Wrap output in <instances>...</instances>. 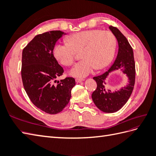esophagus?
<instances>
[{"label":"esophagus","mask_w":156,"mask_h":156,"mask_svg":"<svg viewBox=\"0 0 156 156\" xmlns=\"http://www.w3.org/2000/svg\"><path fill=\"white\" fill-rule=\"evenodd\" d=\"M76 83H80V82L84 81V79H81V78H76Z\"/></svg>","instance_id":"obj_1"}]
</instances>
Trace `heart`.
I'll return each instance as SVG.
<instances>
[{
	"label": "heart",
	"instance_id": "obj_1",
	"mask_svg": "<svg viewBox=\"0 0 156 156\" xmlns=\"http://www.w3.org/2000/svg\"><path fill=\"white\" fill-rule=\"evenodd\" d=\"M68 43H56L53 53L62 64L71 66L75 60L76 51H81L83 59L73 67L69 74L84 78L97 68L100 69L109 64L114 57L117 40L109 31L91 29L76 33L68 37Z\"/></svg>",
	"mask_w": 156,
	"mask_h": 156
}]
</instances>
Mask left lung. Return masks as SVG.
Wrapping results in <instances>:
<instances>
[{
    "label": "left lung",
    "mask_w": 156,
    "mask_h": 156,
    "mask_svg": "<svg viewBox=\"0 0 156 156\" xmlns=\"http://www.w3.org/2000/svg\"><path fill=\"white\" fill-rule=\"evenodd\" d=\"M109 29L115 36L119 45L118 54L113 64L107 72L93 78L97 84L92 92V98L97 108L102 112L111 113L123 107L133 92L135 80V64L133 51L127 38L117 27L109 26ZM120 69L128 78L127 85L119 91L112 92L107 88L106 78L111 72Z\"/></svg>",
    "instance_id": "8db88e82"
}]
</instances>
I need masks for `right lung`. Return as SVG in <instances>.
Masks as SVG:
<instances>
[{
    "mask_svg": "<svg viewBox=\"0 0 156 156\" xmlns=\"http://www.w3.org/2000/svg\"><path fill=\"white\" fill-rule=\"evenodd\" d=\"M66 33L51 31L36 35L23 49L21 77L23 87L35 106L49 114H57L71 98L75 80L66 78L54 82L64 73L53 53L56 42Z\"/></svg>",
    "mask_w": 156,
    "mask_h": 156,
    "instance_id": "1",
    "label": "right lung"
}]
</instances>
